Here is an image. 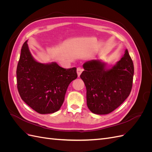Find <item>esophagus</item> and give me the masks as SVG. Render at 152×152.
<instances>
[{
	"instance_id": "esophagus-1",
	"label": "esophagus",
	"mask_w": 152,
	"mask_h": 152,
	"mask_svg": "<svg viewBox=\"0 0 152 152\" xmlns=\"http://www.w3.org/2000/svg\"><path fill=\"white\" fill-rule=\"evenodd\" d=\"M83 68H82V67H78L77 68V75H78V77H79L81 74V73L82 72V71H83Z\"/></svg>"
}]
</instances>
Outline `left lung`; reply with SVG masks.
<instances>
[{
	"label": "left lung",
	"mask_w": 152,
	"mask_h": 152,
	"mask_svg": "<svg viewBox=\"0 0 152 152\" xmlns=\"http://www.w3.org/2000/svg\"><path fill=\"white\" fill-rule=\"evenodd\" d=\"M80 78L86 87L87 105L95 114L105 115L118 108L130 94L134 65L127 49L110 69L99 60H92L83 65Z\"/></svg>",
	"instance_id": "1"
}]
</instances>
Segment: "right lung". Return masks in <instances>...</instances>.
<instances>
[{
  "label": "right lung",
  "mask_w": 152,
  "mask_h": 152,
  "mask_svg": "<svg viewBox=\"0 0 152 152\" xmlns=\"http://www.w3.org/2000/svg\"><path fill=\"white\" fill-rule=\"evenodd\" d=\"M17 87L21 98L40 114L57 112L62 106L68 87L77 79V68H63L56 63L35 61L27 40L23 45L18 63Z\"/></svg>",
  "instance_id": "obj_1"
}]
</instances>
